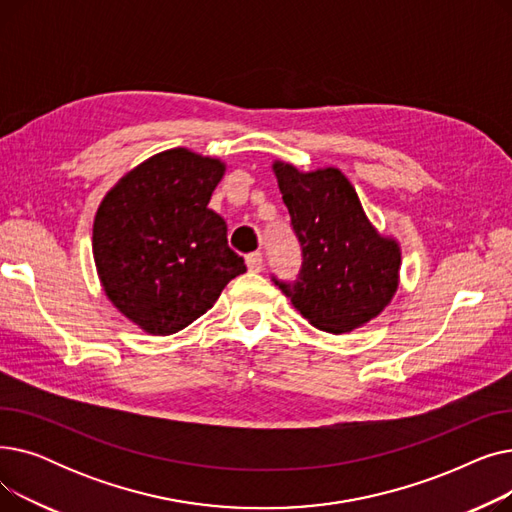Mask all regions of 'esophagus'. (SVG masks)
Instances as JSON below:
<instances>
[{"label": "esophagus", "mask_w": 512, "mask_h": 512, "mask_svg": "<svg viewBox=\"0 0 512 512\" xmlns=\"http://www.w3.org/2000/svg\"><path fill=\"white\" fill-rule=\"evenodd\" d=\"M247 267L251 272H261L263 270V255L261 253H251L247 255Z\"/></svg>", "instance_id": "34e87169"}]
</instances>
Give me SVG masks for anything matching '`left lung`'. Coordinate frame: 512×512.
Masks as SVG:
<instances>
[{
	"label": "left lung",
	"mask_w": 512,
	"mask_h": 512,
	"mask_svg": "<svg viewBox=\"0 0 512 512\" xmlns=\"http://www.w3.org/2000/svg\"><path fill=\"white\" fill-rule=\"evenodd\" d=\"M272 168L303 251L299 278L274 282L317 330L361 328L398 288V242L371 226L355 186L338 168L301 172L284 161Z\"/></svg>",
	"instance_id": "8db88e82"
}]
</instances>
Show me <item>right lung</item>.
Segmentation results:
<instances>
[{"label": "right lung", "instance_id": "obj_1", "mask_svg": "<svg viewBox=\"0 0 512 512\" xmlns=\"http://www.w3.org/2000/svg\"><path fill=\"white\" fill-rule=\"evenodd\" d=\"M226 164L184 147L161 151L107 193L93 224V257L107 299L132 324L168 336L193 324L247 272L228 226L209 209Z\"/></svg>", "mask_w": 512, "mask_h": 512}]
</instances>
